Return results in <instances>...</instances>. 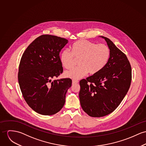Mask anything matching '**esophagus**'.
Segmentation results:
<instances>
[{"label": "esophagus", "mask_w": 146, "mask_h": 146, "mask_svg": "<svg viewBox=\"0 0 146 146\" xmlns=\"http://www.w3.org/2000/svg\"><path fill=\"white\" fill-rule=\"evenodd\" d=\"M78 83V80H72V84H77Z\"/></svg>", "instance_id": "34e87169"}]
</instances>
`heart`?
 Masks as SVG:
<instances>
[{
    "instance_id": "obj_1",
    "label": "heart",
    "mask_w": 146,
    "mask_h": 146,
    "mask_svg": "<svg viewBox=\"0 0 146 146\" xmlns=\"http://www.w3.org/2000/svg\"><path fill=\"white\" fill-rule=\"evenodd\" d=\"M69 50L66 49L60 54L63 66L70 69L78 60V67L66 71V77L78 80L86 76L88 72L90 75L98 73L107 65L111 55L107 45L97 44L87 40H80L74 43Z\"/></svg>"
}]
</instances>
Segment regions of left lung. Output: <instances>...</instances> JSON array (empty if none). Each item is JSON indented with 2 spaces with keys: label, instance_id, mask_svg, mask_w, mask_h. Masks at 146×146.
I'll return each instance as SVG.
<instances>
[{
  "label": "left lung",
  "instance_id": "obj_1",
  "mask_svg": "<svg viewBox=\"0 0 146 146\" xmlns=\"http://www.w3.org/2000/svg\"><path fill=\"white\" fill-rule=\"evenodd\" d=\"M110 49V59L102 70L79 82V97L83 110L90 117H101L113 112L130 87L132 71L123 53L103 36Z\"/></svg>",
  "mask_w": 146,
  "mask_h": 146
}]
</instances>
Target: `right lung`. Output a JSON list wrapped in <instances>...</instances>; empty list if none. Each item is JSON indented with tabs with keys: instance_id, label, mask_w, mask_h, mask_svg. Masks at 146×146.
Listing matches in <instances>:
<instances>
[{
	"instance_id": "right-lung-1",
	"label": "right lung",
	"mask_w": 146,
	"mask_h": 146,
	"mask_svg": "<svg viewBox=\"0 0 146 146\" xmlns=\"http://www.w3.org/2000/svg\"><path fill=\"white\" fill-rule=\"evenodd\" d=\"M68 43L63 38L42 35L23 54L18 77L19 87L27 103L39 114L53 115L64 106L72 81L70 78L53 81L52 79L63 72L59 53Z\"/></svg>"
}]
</instances>
